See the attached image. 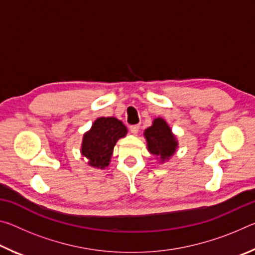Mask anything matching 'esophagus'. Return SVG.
I'll return each instance as SVG.
<instances>
[{"label": "esophagus", "mask_w": 255, "mask_h": 255, "mask_svg": "<svg viewBox=\"0 0 255 255\" xmlns=\"http://www.w3.org/2000/svg\"><path fill=\"white\" fill-rule=\"evenodd\" d=\"M129 129H130V131L133 133V135H136V133L139 131V125H131V126L129 127Z\"/></svg>", "instance_id": "34e87169"}]
</instances>
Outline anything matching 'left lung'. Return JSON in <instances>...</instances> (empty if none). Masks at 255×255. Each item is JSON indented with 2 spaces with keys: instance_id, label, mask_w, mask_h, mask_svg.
Wrapping results in <instances>:
<instances>
[{
  "instance_id": "8db88e82",
  "label": "left lung",
  "mask_w": 255,
  "mask_h": 255,
  "mask_svg": "<svg viewBox=\"0 0 255 255\" xmlns=\"http://www.w3.org/2000/svg\"><path fill=\"white\" fill-rule=\"evenodd\" d=\"M144 136L149 152L162 162L169 159L178 147V140L169 125L162 118L154 119L152 126L145 129Z\"/></svg>"
}]
</instances>
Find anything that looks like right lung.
Listing matches in <instances>:
<instances>
[{
  "mask_svg": "<svg viewBox=\"0 0 255 255\" xmlns=\"http://www.w3.org/2000/svg\"><path fill=\"white\" fill-rule=\"evenodd\" d=\"M126 133V126L115 117L98 118L84 133L81 153L89 161V165L105 169L109 165L116 143Z\"/></svg>",
  "mask_w": 255,
  "mask_h": 255,
  "instance_id": "right-lung-1",
  "label": "right lung"
}]
</instances>
